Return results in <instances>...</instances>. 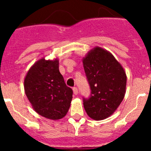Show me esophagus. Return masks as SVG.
Wrapping results in <instances>:
<instances>
[{
  "label": "esophagus",
  "mask_w": 151,
  "mask_h": 151,
  "mask_svg": "<svg viewBox=\"0 0 151 151\" xmlns=\"http://www.w3.org/2000/svg\"><path fill=\"white\" fill-rule=\"evenodd\" d=\"M73 92H74V93L75 95H77V93H78V89H77V87H74L73 88Z\"/></svg>",
  "instance_id": "obj_1"
}]
</instances>
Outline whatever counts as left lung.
I'll use <instances>...</instances> for the list:
<instances>
[{"label": "left lung", "instance_id": "8db88e82", "mask_svg": "<svg viewBox=\"0 0 151 151\" xmlns=\"http://www.w3.org/2000/svg\"><path fill=\"white\" fill-rule=\"evenodd\" d=\"M91 88L83 105L90 118L103 120L112 115L122 102L126 93V75L111 53L95 47L83 60Z\"/></svg>", "mask_w": 151, "mask_h": 151}]
</instances>
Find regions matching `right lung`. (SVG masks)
Segmentation results:
<instances>
[{
	"label": "right lung",
	"mask_w": 151,
	"mask_h": 151,
	"mask_svg": "<svg viewBox=\"0 0 151 151\" xmlns=\"http://www.w3.org/2000/svg\"><path fill=\"white\" fill-rule=\"evenodd\" d=\"M24 87L33 108L42 116L58 120L68 112L73 91L65 83L57 59L36 62L28 71Z\"/></svg>",
	"instance_id": "add662e5"
}]
</instances>
